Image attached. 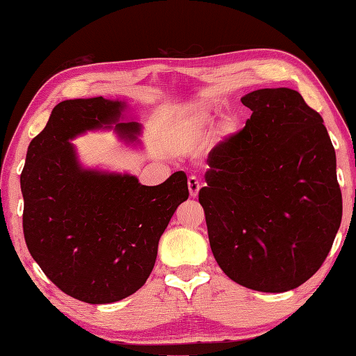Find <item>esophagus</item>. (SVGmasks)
<instances>
[{"label": "esophagus", "instance_id": "obj_1", "mask_svg": "<svg viewBox=\"0 0 356 356\" xmlns=\"http://www.w3.org/2000/svg\"><path fill=\"white\" fill-rule=\"evenodd\" d=\"M187 184H188V192H191V196H192V198H196V196H198V193H200V188H201L198 178L188 177Z\"/></svg>", "mask_w": 356, "mask_h": 356}]
</instances>
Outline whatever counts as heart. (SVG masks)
Listing matches in <instances>:
<instances>
[{
	"label": "heart",
	"instance_id": "b5f03b06",
	"mask_svg": "<svg viewBox=\"0 0 356 356\" xmlns=\"http://www.w3.org/2000/svg\"><path fill=\"white\" fill-rule=\"evenodd\" d=\"M234 129H236V126H234L233 122H228V123L224 124V134H225V136H232V134L234 132Z\"/></svg>",
	"mask_w": 356,
	"mask_h": 356
}]
</instances>
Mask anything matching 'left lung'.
<instances>
[{"instance_id": "8db88e82", "label": "left lung", "mask_w": 356, "mask_h": 356, "mask_svg": "<svg viewBox=\"0 0 356 356\" xmlns=\"http://www.w3.org/2000/svg\"><path fill=\"white\" fill-rule=\"evenodd\" d=\"M241 100L252 114L213 147L200 204L220 270L245 288L285 292L320 270L341 224L335 149L296 90Z\"/></svg>"}]
</instances>
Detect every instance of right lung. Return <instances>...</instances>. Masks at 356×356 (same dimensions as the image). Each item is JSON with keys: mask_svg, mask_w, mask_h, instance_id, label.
Wrapping results in <instances>:
<instances>
[{"mask_svg": "<svg viewBox=\"0 0 356 356\" xmlns=\"http://www.w3.org/2000/svg\"><path fill=\"white\" fill-rule=\"evenodd\" d=\"M126 104L104 97L64 100L30 141L21 173L22 228L31 257L65 294L114 303L145 285L158 242L188 198L183 170L158 186L129 173L83 169L70 140L111 129L136 141L141 126L120 122Z\"/></svg>", "mask_w": 356, "mask_h": 356, "instance_id": "obj_1", "label": "right lung"}]
</instances>
